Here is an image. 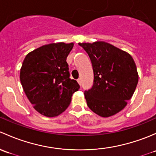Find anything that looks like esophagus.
<instances>
[{"mask_svg":"<svg viewBox=\"0 0 156 156\" xmlns=\"http://www.w3.org/2000/svg\"><path fill=\"white\" fill-rule=\"evenodd\" d=\"M77 82H78L79 84L81 85V79H78V80H77Z\"/></svg>","mask_w":156,"mask_h":156,"instance_id":"1","label":"esophagus"}]
</instances>
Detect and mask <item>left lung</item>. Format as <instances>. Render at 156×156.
<instances>
[{"mask_svg": "<svg viewBox=\"0 0 156 156\" xmlns=\"http://www.w3.org/2000/svg\"><path fill=\"white\" fill-rule=\"evenodd\" d=\"M79 45L89 55L94 73L92 87L84 93L88 107L102 117L115 115L126 107L137 87L134 59L105 42Z\"/></svg>", "mask_w": 156, "mask_h": 156, "instance_id": "obj_1", "label": "left lung"}]
</instances>
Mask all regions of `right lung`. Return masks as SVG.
Instances as JSON below:
<instances>
[{
    "label": "right lung",
    "instance_id": "obj_1",
    "mask_svg": "<svg viewBox=\"0 0 156 156\" xmlns=\"http://www.w3.org/2000/svg\"><path fill=\"white\" fill-rule=\"evenodd\" d=\"M73 43L45 45L25 58L20 81L35 110L48 117L57 116L70 105L72 94L80 88L70 78L67 57Z\"/></svg>",
    "mask_w": 156,
    "mask_h": 156
}]
</instances>
